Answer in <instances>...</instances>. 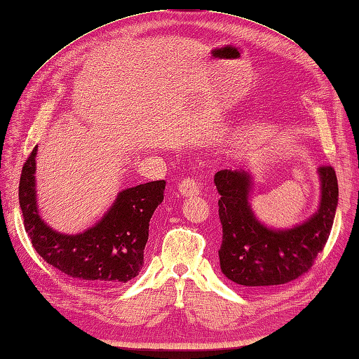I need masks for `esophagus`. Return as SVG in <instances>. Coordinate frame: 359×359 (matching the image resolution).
<instances>
[{
	"label": "esophagus",
	"mask_w": 359,
	"mask_h": 359,
	"mask_svg": "<svg viewBox=\"0 0 359 359\" xmlns=\"http://www.w3.org/2000/svg\"><path fill=\"white\" fill-rule=\"evenodd\" d=\"M179 193L184 197L197 196L199 194V185H197V182L194 179L187 177L179 184Z\"/></svg>",
	"instance_id": "esophagus-1"
}]
</instances>
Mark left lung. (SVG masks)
I'll return each mask as SVG.
<instances>
[{
	"mask_svg": "<svg viewBox=\"0 0 359 359\" xmlns=\"http://www.w3.org/2000/svg\"><path fill=\"white\" fill-rule=\"evenodd\" d=\"M321 203L313 217L292 230H270L250 208L251 177L242 170L216 172L222 245L220 270L247 290L287 284L306 274L329 239L338 205V179L333 166H319Z\"/></svg>",
	"mask_w": 359,
	"mask_h": 359,
	"instance_id": "obj_1",
	"label": "left lung"
}]
</instances>
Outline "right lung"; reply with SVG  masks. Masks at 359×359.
<instances>
[{"mask_svg": "<svg viewBox=\"0 0 359 359\" xmlns=\"http://www.w3.org/2000/svg\"><path fill=\"white\" fill-rule=\"evenodd\" d=\"M35 147L22 165L20 207L35 251L53 269L93 288H114L131 280L143 265L149 220L163 201L165 180L123 189L100 222L81 234H60L46 225L35 201Z\"/></svg>", "mask_w": 359, "mask_h": 359, "instance_id": "right-lung-1", "label": "right lung"}]
</instances>
